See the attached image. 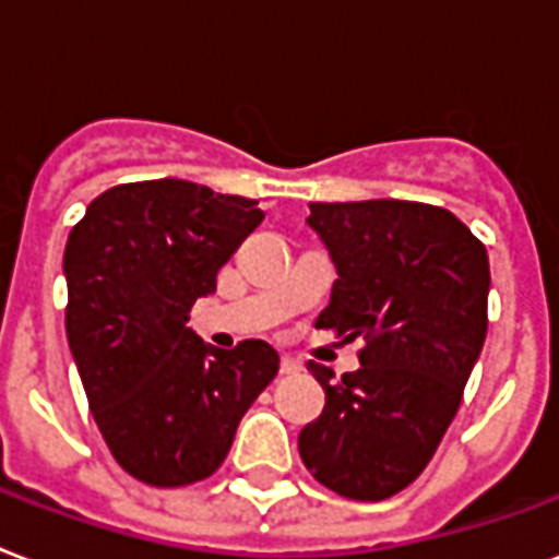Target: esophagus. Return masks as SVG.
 <instances>
[{
    "instance_id": "obj_1",
    "label": "esophagus",
    "mask_w": 559,
    "mask_h": 559,
    "mask_svg": "<svg viewBox=\"0 0 559 559\" xmlns=\"http://www.w3.org/2000/svg\"><path fill=\"white\" fill-rule=\"evenodd\" d=\"M301 372V364L298 360H293V357H281V374H298Z\"/></svg>"
}]
</instances>
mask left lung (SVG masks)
Instances as JSON below:
<instances>
[{
  "mask_svg": "<svg viewBox=\"0 0 559 559\" xmlns=\"http://www.w3.org/2000/svg\"><path fill=\"white\" fill-rule=\"evenodd\" d=\"M308 225L336 281L317 328L364 340L360 369L325 390L298 454L319 484L355 501L402 492L428 466L487 336L489 258L454 213L402 199L313 202Z\"/></svg>",
  "mask_w": 559,
  "mask_h": 559,
  "instance_id": "1",
  "label": "left lung"
}]
</instances>
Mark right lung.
I'll list each match as a JSON object with an SVG mask.
<instances>
[{
	"label": "right lung",
	"mask_w": 559,
	"mask_h": 559,
	"mask_svg": "<svg viewBox=\"0 0 559 559\" xmlns=\"http://www.w3.org/2000/svg\"><path fill=\"white\" fill-rule=\"evenodd\" d=\"M263 223L258 202L157 178L93 199L63 249L67 340L110 454L148 487L223 466L237 425L278 372V352L195 334L190 308Z\"/></svg>",
	"instance_id": "obj_1"
}]
</instances>
